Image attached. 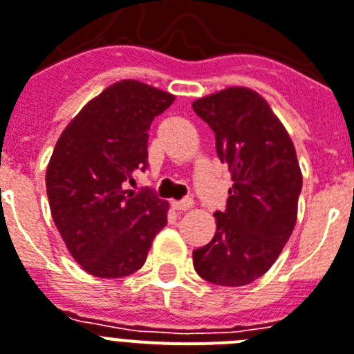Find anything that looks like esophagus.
Wrapping results in <instances>:
<instances>
[{
  "instance_id": "34e87169",
  "label": "esophagus",
  "mask_w": 354,
  "mask_h": 354,
  "mask_svg": "<svg viewBox=\"0 0 354 354\" xmlns=\"http://www.w3.org/2000/svg\"><path fill=\"white\" fill-rule=\"evenodd\" d=\"M192 204H194L192 198H183V201H174L171 206H174V209H177V212H186V209L192 208Z\"/></svg>"
}]
</instances>
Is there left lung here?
<instances>
[{"label": "left lung", "instance_id": "8db88e82", "mask_svg": "<svg viewBox=\"0 0 354 354\" xmlns=\"http://www.w3.org/2000/svg\"><path fill=\"white\" fill-rule=\"evenodd\" d=\"M192 106L215 133L233 180L226 209L215 212L217 232L194 251V268L212 284L246 286L270 270L293 233L302 189L297 151L255 90L232 86Z\"/></svg>", "mask_w": 354, "mask_h": 354}]
</instances>
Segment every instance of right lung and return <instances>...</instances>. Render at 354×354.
<instances>
[{
    "instance_id": "add662e5",
    "label": "right lung",
    "mask_w": 354,
    "mask_h": 354,
    "mask_svg": "<svg viewBox=\"0 0 354 354\" xmlns=\"http://www.w3.org/2000/svg\"><path fill=\"white\" fill-rule=\"evenodd\" d=\"M175 95L136 79L110 84L59 136L46 168L52 218L70 255L99 279L142 268L166 226L168 203L150 188L124 189L148 166L151 121Z\"/></svg>"
}]
</instances>
